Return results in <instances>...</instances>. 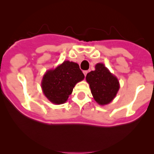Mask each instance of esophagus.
Masks as SVG:
<instances>
[{
	"mask_svg": "<svg viewBox=\"0 0 154 154\" xmlns=\"http://www.w3.org/2000/svg\"><path fill=\"white\" fill-rule=\"evenodd\" d=\"M83 74H84L85 76H86V74H88V71H83Z\"/></svg>",
	"mask_w": 154,
	"mask_h": 154,
	"instance_id": "obj_1",
	"label": "esophagus"
}]
</instances>
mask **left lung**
I'll use <instances>...</instances> for the list:
<instances>
[{
    "label": "left lung",
    "instance_id": "1",
    "mask_svg": "<svg viewBox=\"0 0 154 154\" xmlns=\"http://www.w3.org/2000/svg\"><path fill=\"white\" fill-rule=\"evenodd\" d=\"M86 79L94 99L100 105L110 103L119 89L118 79L102 63L96 65L95 70L88 73Z\"/></svg>",
    "mask_w": 154,
    "mask_h": 154
}]
</instances>
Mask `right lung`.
I'll return each instance as SVG.
<instances>
[{
	"mask_svg": "<svg viewBox=\"0 0 154 154\" xmlns=\"http://www.w3.org/2000/svg\"><path fill=\"white\" fill-rule=\"evenodd\" d=\"M84 79V74L78 64L65 61L54 70L46 72L42 81L45 95L55 104L64 103L78 82Z\"/></svg>",
	"mask_w": 154,
	"mask_h": 154,
	"instance_id": "right-lung-1",
	"label": "right lung"
}]
</instances>
